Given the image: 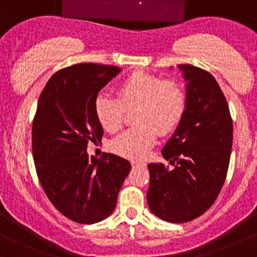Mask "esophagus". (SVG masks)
Returning a JSON list of instances; mask_svg holds the SVG:
<instances>
[{
    "label": "esophagus",
    "instance_id": "obj_1",
    "mask_svg": "<svg viewBox=\"0 0 257 257\" xmlns=\"http://www.w3.org/2000/svg\"><path fill=\"white\" fill-rule=\"evenodd\" d=\"M142 164V163L139 162V161H131V165L132 167H139V165Z\"/></svg>",
    "mask_w": 257,
    "mask_h": 257
}]
</instances>
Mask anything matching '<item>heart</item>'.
<instances>
[{"label": "heart", "instance_id": "b5f03b06", "mask_svg": "<svg viewBox=\"0 0 257 257\" xmlns=\"http://www.w3.org/2000/svg\"><path fill=\"white\" fill-rule=\"evenodd\" d=\"M116 95L101 93L94 100V112L101 127L115 132L122 126L125 109H134L135 127L126 130L110 143L112 152L131 159L147 156L158 137L169 134L183 118L186 107L184 88L173 79L135 72L117 85Z\"/></svg>", "mask_w": 257, "mask_h": 257}]
</instances>
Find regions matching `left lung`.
I'll return each mask as SVG.
<instances>
[{"instance_id": "left-lung-1", "label": "left lung", "mask_w": 257, "mask_h": 257, "mask_svg": "<svg viewBox=\"0 0 257 257\" xmlns=\"http://www.w3.org/2000/svg\"><path fill=\"white\" fill-rule=\"evenodd\" d=\"M178 68L186 82V107L162 150L173 168L148 164V207L170 223L190 222L213 205L227 176L233 143V121L214 77L192 65Z\"/></svg>"}]
</instances>
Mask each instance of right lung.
Returning a JSON list of instances; mask_svg holds the SVG:
<instances>
[{
	"mask_svg": "<svg viewBox=\"0 0 257 257\" xmlns=\"http://www.w3.org/2000/svg\"><path fill=\"white\" fill-rule=\"evenodd\" d=\"M121 72L116 66L78 63L49 79L33 121V156L38 178L51 203L70 219L92 224L114 212L131 170L128 161L105 153L89 157L87 146L103 137L94 100Z\"/></svg>",
	"mask_w": 257,
	"mask_h": 257,
	"instance_id": "right-lung-1",
	"label": "right lung"
}]
</instances>
